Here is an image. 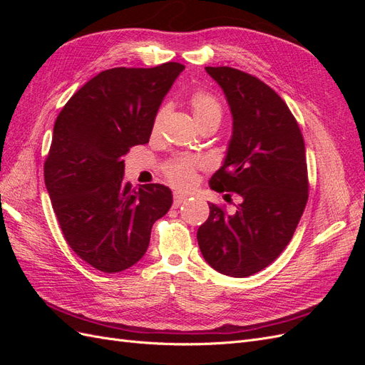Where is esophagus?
Instances as JSON below:
<instances>
[{"label": "esophagus", "mask_w": 365, "mask_h": 365, "mask_svg": "<svg viewBox=\"0 0 365 365\" xmlns=\"http://www.w3.org/2000/svg\"><path fill=\"white\" fill-rule=\"evenodd\" d=\"M185 200H187V195H184V193H175L173 195V207L178 208Z\"/></svg>", "instance_id": "34e87169"}]
</instances>
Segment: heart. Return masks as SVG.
Here are the masks:
<instances>
[{"instance_id": "1", "label": "heart", "mask_w": 365, "mask_h": 365, "mask_svg": "<svg viewBox=\"0 0 365 365\" xmlns=\"http://www.w3.org/2000/svg\"><path fill=\"white\" fill-rule=\"evenodd\" d=\"M190 109L193 118L197 126H201L207 121H220V115H222V109H220V103L217 98L205 91H196L190 97ZM165 115V108H161L160 113L155 117V123H153V129H158L161 121ZM201 161L190 157V155H178L172 158L169 163L164 165V175L169 182L178 189H190V187L196 181V172L201 168Z\"/></svg>"}]
</instances>
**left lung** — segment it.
Masks as SVG:
<instances>
[{"mask_svg": "<svg viewBox=\"0 0 365 365\" xmlns=\"http://www.w3.org/2000/svg\"><path fill=\"white\" fill-rule=\"evenodd\" d=\"M227 97L233 132L224 164L210 180L216 192H235V213L210 204L197 228L205 262L230 277L267 268L289 244L307 202L302 130L288 105L257 77L230 67H205Z\"/></svg>", "mask_w": 365, "mask_h": 365, "instance_id": "8db88e82", "label": "left lung"}]
</instances>
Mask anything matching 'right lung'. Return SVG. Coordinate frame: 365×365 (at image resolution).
I'll return each mask as SVG.
<instances>
[{"mask_svg": "<svg viewBox=\"0 0 365 365\" xmlns=\"http://www.w3.org/2000/svg\"><path fill=\"white\" fill-rule=\"evenodd\" d=\"M182 70L168 62L98 73L54 123L46 187L67 244L98 271L135 264L149 247L152 225L172 205L169 187L125 182L123 157L149 141L163 98Z\"/></svg>", "mask_w": 365, "mask_h": 365, "instance_id": "add662e5", "label": "right lung"}]
</instances>
